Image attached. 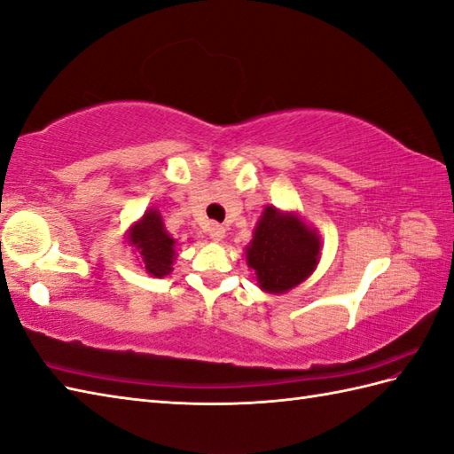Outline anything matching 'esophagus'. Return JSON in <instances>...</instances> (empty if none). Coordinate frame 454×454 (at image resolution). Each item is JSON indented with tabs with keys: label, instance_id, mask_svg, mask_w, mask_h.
I'll return each instance as SVG.
<instances>
[{
	"label": "esophagus",
	"instance_id": "esophagus-1",
	"mask_svg": "<svg viewBox=\"0 0 454 454\" xmlns=\"http://www.w3.org/2000/svg\"><path fill=\"white\" fill-rule=\"evenodd\" d=\"M224 234H226V228L224 226H220V224H210V228H208V236L215 239V242H220L222 238H224Z\"/></svg>",
	"mask_w": 454,
	"mask_h": 454
}]
</instances>
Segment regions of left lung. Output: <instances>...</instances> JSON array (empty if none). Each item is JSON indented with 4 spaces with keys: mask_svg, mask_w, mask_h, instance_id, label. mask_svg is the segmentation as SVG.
Masks as SVG:
<instances>
[{
    "mask_svg": "<svg viewBox=\"0 0 454 454\" xmlns=\"http://www.w3.org/2000/svg\"><path fill=\"white\" fill-rule=\"evenodd\" d=\"M320 247V236L296 212L265 207L246 247V259L255 271L259 288L281 294L314 273Z\"/></svg>",
    "mask_w": 454,
    "mask_h": 454,
    "instance_id": "1",
    "label": "left lung"
}]
</instances>
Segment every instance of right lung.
<instances>
[{
    "label": "right lung",
    "instance_id": "obj_1",
    "mask_svg": "<svg viewBox=\"0 0 454 454\" xmlns=\"http://www.w3.org/2000/svg\"><path fill=\"white\" fill-rule=\"evenodd\" d=\"M129 244L142 257L146 273L158 278L171 273L177 242L163 228L161 215L156 208H148L137 224H132L129 230Z\"/></svg>",
    "mask_w": 454,
    "mask_h": 454
}]
</instances>
